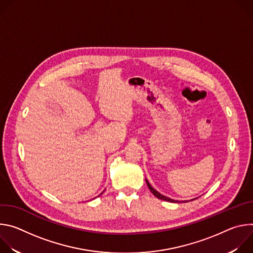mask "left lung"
<instances>
[{
    "instance_id": "8db88e82",
    "label": "left lung",
    "mask_w": 253,
    "mask_h": 253,
    "mask_svg": "<svg viewBox=\"0 0 253 253\" xmlns=\"http://www.w3.org/2000/svg\"><path fill=\"white\" fill-rule=\"evenodd\" d=\"M146 183H147V186H148V188H149V190L153 193V195L154 196H156L158 199H162V200H165V201H169V202H178V201H176V200H173V199H171V198H168V197H166V196H164V195H162V194H160L158 191H156L151 185H150V183L147 181L146 180ZM194 200V199H193ZM185 202V201H184ZM187 202V201H186Z\"/></svg>"
}]
</instances>
